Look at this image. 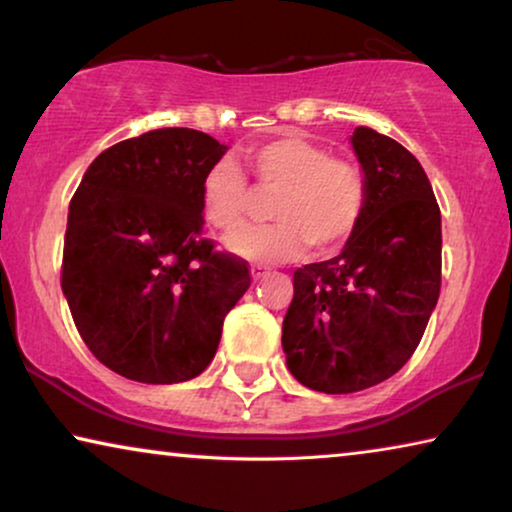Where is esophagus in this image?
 Here are the masks:
<instances>
[{
	"label": "esophagus",
	"mask_w": 512,
	"mask_h": 512,
	"mask_svg": "<svg viewBox=\"0 0 512 512\" xmlns=\"http://www.w3.org/2000/svg\"><path fill=\"white\" fill-rule=\"evenodd\" d=\"M268 268H265V265H251V277L254 279H263L265 275H268Z\"/></svg>",
	"instance_id": "esophagus-1"
}]
</instances>
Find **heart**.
<instances>
[{"label":"heart","mask_w":512,"mask_h":512,"mask_svg":"<svg viewBox=\"0 0 512 512\" xmlns=\"http://www.w3.org/2000/svg\"><path fill=\"white\" fill-rule=\"evenodd\" d=\"M242 169L257 190L276 193L269 210L275 224L240 231L228 240V249L247 261H286L305 244L314 254H331L356 233L366 214L368 181L361 165L333 156L307 137L282 135L249 146L242 153ZM243 173L223 158L202 177V212L221 233H235L246 220L250 189Z\"/></svg>","instance_id":"b5f03b06"}]
</instances>
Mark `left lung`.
<instances>
[{"label": "left lung", "mask_w": 512, "mask_h": 512, "mask_svg": "<svg viewBox=\"0 0 512 512\" xmlns=\"http://www.w3.org/2000/svg\"><path fill=\"white\" fill-rule=\"evenodd\" d=\"M352 144L368 181L366 214L331 261L293 272L282 326L286 366L324 394H354L398 373L440 296V209L412 153L377 130Z\"/></svg>", "instance_id": "left-lung-1"}]
</instances>
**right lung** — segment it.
<instances>
[{"label":"right lung","mask_w":512,"mask_h":512,"mask_svg":"<svg viewBox=\"0 0 512 512\" xmlns=\"http://www.w3.org/2000/svg\"><path fill=\"white\" fill-rule=\"evenodd\" d=\"M226 149L191 128L123 139L69 202L62 291L86 347L128 380L200 375L249 289V263L200 235L202 177Z\"/></svg>","instance_id":"1"}]
</instances>
